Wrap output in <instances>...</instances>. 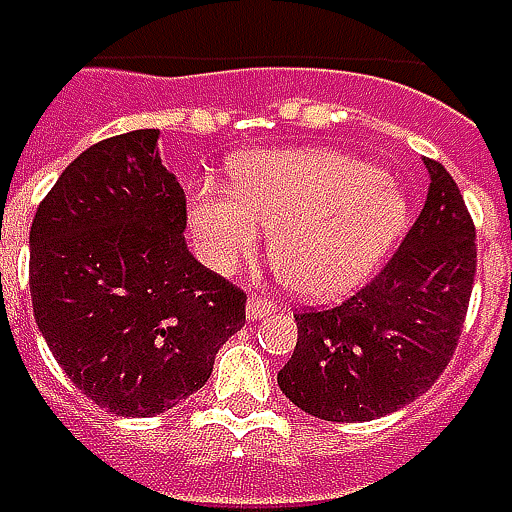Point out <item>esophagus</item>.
Segmentation results:
<instances>
[{"mask_svg":"<svg viewBox=\"0 0 512 512\" xmlns=\"http://www.w3.org/2000/svg\"><path fill=\"white\" fill-rule=\"evenodd\" d=\"M276 311V305L268 302V299H262V296H250L247 299V305H244V314H247V320H262V317H270Z\"/></svg>","mask_w":512,"mask_h":512,"instance_id":"1","label":"esophagus"}]
</instances>
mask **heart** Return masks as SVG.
<instances>
[{"label": "heart", "mask_w": 512, "mask_h": 512, "mask_svg": "<svg viewBox=\"0 0 512 512\" xmlns=\"http://www.w3.org/2000/svg\"><path fill=\"white\" fill-rule=\"evenodd\" d=\"M406 207L395 184L334 149H273L233 164V192L201 187L190 230L204 259L230 270L270 230V262L299 296L351 291L395 247Z\"/></svg>", "instance_id": "heart-1"}]
</instances>
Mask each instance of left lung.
Masks as SVG:
<instances>
[{
    "label": "left lung",
    "instance_id": "1",
    "mask_svg": "<svg viewBox=\"0 0 512 512\" xmlns=\"http://www.w3.org/2000/svg\"><path fill=\"white\" fill-rule=\"evenodd\" d=\"M429 190L392 262L331 311L296 314L294 354L276 374L282 395L322 421L392 415L421 397L461 337L475 276V227L461 190L426 161Z\"/></svg>",
    "mask_w": 512,
    "mask_h": 512
}]
</instances>
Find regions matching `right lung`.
Returning <instances> with one entry per match:
<instances>
[{"label":"right lung","mask_w":512,"mask_h":512,"mask_svg":"<svg viewBox=\"0 0 512 512\" xmlns=\"http://www.w3.org/2000/svg\"><path fill=\"white\" fill-rule=\"evenodd\" d=\"M158 129L77 155L31 224L39 334L68 380L123 418H155L198 392L244 325V294L184 242L187 198Z\"/></svg>","instance_id":"obj_1"}]
</instances>
